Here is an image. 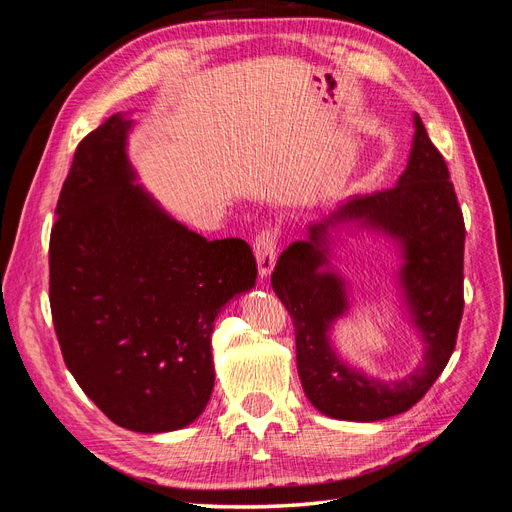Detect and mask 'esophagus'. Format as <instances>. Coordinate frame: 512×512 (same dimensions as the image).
Masks as SVG:
<instances>
[{"label": "esophagus", "instance_id": "1", "mask_svg": "<svg viewBox=\"0 0 512 512\" xmlns=\"http://www.w3.org/2000/svg\"><path fill=\"white\" fill-rule=\"evenodd\" d=\"M275 245H277V237L273 230H262L254 239V254H256L260 277H269L275 267V258H277Z\"/></svg>", "mask_w": 512, "mask_h": 512}]
</instances>
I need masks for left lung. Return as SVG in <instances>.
Listing matches in <instances>:
<instances>
[{"label": "left lung", "instance_id": "8db88e82", "mask_svg": "<svg viewBox=\"0 0 512 512\" xmlns=\"http://www.w3.org/2000/svg\"><path fill=\"white\" fill-rule=\"evenodd\" d=\"M339 223L393 236L405 265L398 276L424 339V359L401 381H378L346 366L330 346L332 324L347 307L345 283L330 267V230ZM466 226L442 153L414 115L408 166L395 188L352 196L290 243L271 286L297 337V367L312 406L339 421L374 423L410 410L438 380L455 350L463 314Z\"/></svg>", "mask_w": 512, "mask_h": 512}]
</instances>
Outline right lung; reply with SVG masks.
I'll return each mask as SVG.
<instances>
[{"label": "right lung", "instance_id": "right-lung-1", "mask_svg": "<svg viewBox=\"0 0 512 512\" xmlns=\"http://www.w3.org/2000/svg\"><path fill=\"white\" fill-rule=\"evenodd\" d=\"M132 126L117 113L76 147L51 230L49 299L85 395L123 429L164 433L207 408L213 322L258 269L243 239L207 241L136 183Z\"/></svg>", "mask_w": 512, "mask_h": 512}]
</instances>
